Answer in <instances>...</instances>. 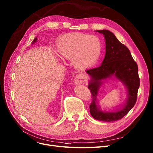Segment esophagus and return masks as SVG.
Segmentation results:
<instances>
[{
    "mask_svg": "<svg viewBox=\"0 0 153 153\" xmlns=\"http://www.w3.org/2000/svg\"><path fill=\"white\" fill-rule=\"evenodd\" d=\"M84 80H85V76L82 73H79L77 74L74 78V83L76 84H81L84 81Z\"/></svg>",
    "mask_w": 153,
    "mask_h": 153,
    "instance_id": "esophagus-1",
    "label": "esophagus"
}]
</instances>
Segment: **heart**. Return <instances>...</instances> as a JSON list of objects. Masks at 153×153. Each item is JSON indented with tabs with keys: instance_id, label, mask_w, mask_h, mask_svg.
I'll return each instance as SVG.
<instances>
[{
	"instance_id": "heart-1",
	"label": "heart",
	"mask_w": 153,
	"mask_h": 153,
	"mask_svg": "<svg viewBox=\"0 0 153 153\" xmlns=\"http://www.w3.org/2000/svg\"><path fill=\"white\" fill-rule=\"evenodd\" d=\"M57 50L60 58L72 60L76 68L84 69L92 66L98 60L102 44L97 36L74 33L62 37Z\"/></svg>"
}]
</instances>
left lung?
I'll return each mask as SVG.
<instances>
[{"instance_id": "8db88e82", "label": "left lung", "mask_w": 153, "mask_h": 153, "mask_svg": "<svg viewBox=\"0 0 153 153\" xmlns=\"http://www.w3.org/2000/svg\"><path fill=\"white\" fill-rule=\"evenodd\" d=\"M105 39V56L101 65L86 71L91 77L88 88L92 94L90 104L91 115L96 120L103 122H114L122 119L134 107L137 100L140 80L138 68L128 48L120 43L115 35L107 30H98ZM115 75L126 85L128 100L124 107L115 112H103L97 105V95L101 81Z\"/></svg>"}]
</instances>
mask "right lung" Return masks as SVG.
Here are the masks:
<instances>
[{"mask_svg": "<svg viewBox=\"0 0 153 153\" xmlns=\"http://www.w3.org/2000/svg\"><path fill=\"white\" fill-rule=\"evenodd\" d=\"M36 42V38H35V39L33 40V43H35V42Z\"/></svg>", "mask_w": 153, "mask_h": 153, "instance_id": "1", "label": "right lung"}]
</instances>
